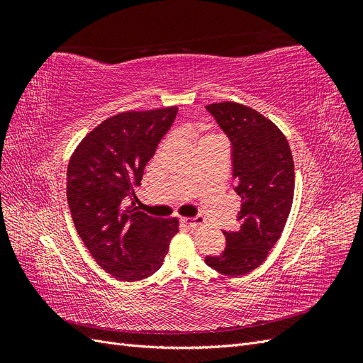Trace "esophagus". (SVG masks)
Masks as SVG:
<instances>
[{
  "label": "esophagus",
  "mask_w": 363,
  "mask_h": 363,
  "mask_svg": "<svg viewBox=\"0 0 363 363\" xmlns=\"http://www.w3.org/2000/svg\"><path fill=\"white\" fill-rule=\"evenodd\" d=\"M180 221L183 224L188 225V227H191V228H195V227H199V225H201L204 223V218L203 216H194V218L183 216V218H180Z\"/></svg>",
  "instance_id": "1"
}]
</instances>
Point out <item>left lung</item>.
I'll use <instances>...</instances> for the list:
<instances>
[{
	"label": "left lung",
	"instance_id": "8db88e82",
	"mask_svg": "<svg viewBox=\"0 0 363 363\" xmlns=\"http://www.w3.org/2000/svg\"><path fill=\"white\" fill-rule=\"evenodd\" d=\"M232 142L235 191L240 196L235 232H223L225 250L206 263L240 277L262 265L281 236L294 200L295 172L288 139L255 108L233 101L206 106Z\"/></svg>",
	"mask_w": 363,
	"mask_h": 363
}]
</instances>
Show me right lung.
<instances>
[{
	"label": "right lung",
	"instance_id": "add662e5",
	"mask_svg": "<svg viewBox=\"0 0 363 363\" xmlns=\"http://www.w3.org/2000/svg\"><path fill=\"white\" fill-rule=\"evenodd\" d=\"M177 112L172 106L108 118L86 135L68 164L67 199L77 233L98 265L123 281L152 276L179 232L177 218L124 206Z\"/></svg>",
	"mask_w": 363,
	"mask_h": 363
}]
</instances>
